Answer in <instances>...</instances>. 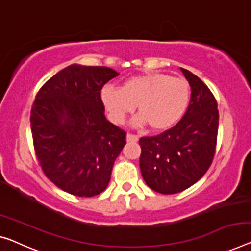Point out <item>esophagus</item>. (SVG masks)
I'll return each mask as SVG.
<instances>
[{"instance_id": "34e87169", "label": "esophagus", "mask_w": 251, "mask_h": 251, "mask_svg": "<svg viewBox=\"0 0 251 251\" xmlns=\"http://www.w3.org/2000/svg\"><path fill=\"white\" fill-rule=\"evenodd\" d=\"M138 136H136V134H131V133H128L126 134V141L128 142H137L138 141Z\"/></svg>"}]
</instances>
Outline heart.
I'll use <instances>...</instances> for the list:
<instances>
[{"label": "heart", "instance_id": "1", "mask_svg": "<svg viewBox=\"0 0 251 251\" xmlns=\"http://www.w3.org/2000/svg\"><path fill=\"white\" fill-rule=\"evenodd\" d=\"M101 100L115 123L125 122L137 105L139 113L131 120L133 126L150 125L155 131L171 129L186 113L191 102L187 80L163 73L130 77L121 88L107 85L101 91Z\"/></svg>", "mask_w": 251, "mask_h": 251}]
</instances>
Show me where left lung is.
Instances as JSON below:
<instances>
[{
    "mask_svg": "<svg viewBox=\"0 0 251 251\" xmlns=\"http://www.w3.org/2000/svg\"><path fill=\"white\" fill-rule=\"evenodd\" d=\"M180 71L191 86L186 113L172 129L139 140L141 175L161 194H176L198 182L211 166L217 146L218 103L198 76Z\"/></svg>",
    "mask_w": 251,
    "mask_h": 251,
    "instance_id": "8db88e82",
    "label": "left lung"
}]
</instances>
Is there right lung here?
Segmentation results:
<instances>
[{
  "label": "right lung",
  "mask_w": 251,
  "mask_h": 251,
  "mask_svg": "<svg viewBox=\"0 0 251 251\" xmlns=\"http://www.w3.org/2000/svg\"><path fill=\"white\" fill-rule=\"evenodd\" d=\"M119 75L104 66L71 65L48 79L31 109L36 155L45 175L80 198L102 193L126 145V132L106 120L101 90Z\"/></svg>",
  "instance_id": "obj_1"
}]
</instances>
